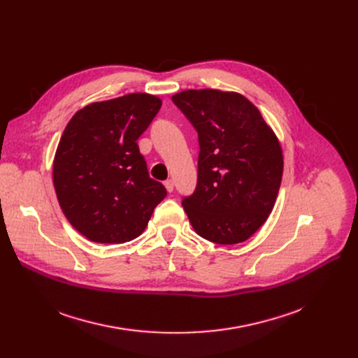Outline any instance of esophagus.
Here are the masks:
<instances>
[{
  "label": "esophagus",
  "instance_id": "obj_1",
  "mask_svg": "<svg viewBox=\"0 0 358 358\" xmlns=\"http://www.w3.org/2000/svg\"><path fill=\"white\" fill-rule=\"evenodd\" d=\"M164 185H165L166 192H169V193H171V192L174 190V182H173V180H166V181L164 182Z\"/></svg>",
  "mask_w": 358,
  "mask_h": 358
}]
</instances>
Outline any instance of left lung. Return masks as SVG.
Here are the masks:
<instances>
[{
	"instance_id": "obj_1",
	"label": "left lung",
	"mask_w": 358,
	"mask_h": 358,
	"mask_svg": "<svg viewBox=\"0 0 358 358\" xmlns=\"http://www.w3.org/2000/svg\"><path fill=\"white\" fill-rule=\"evenodd\" d=\"M174 104L199 135L197 185L181 204L201 238L234 245L268 219L283 176V150L259 110L242 94L185 90Z\"/></svg>"
}]
</instances>
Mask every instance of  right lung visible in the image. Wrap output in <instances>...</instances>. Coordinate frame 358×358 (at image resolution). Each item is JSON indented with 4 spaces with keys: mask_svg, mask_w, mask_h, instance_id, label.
<instances>
[{
    "mask_svg": "<svg viewBox=\"0 0 358 358\" xmlns=\"http://www.w3.org/2000/svg\"><path fill=\"white\" fill-rule=\"evenodd\" d=\"M146 92L126 94L78 110L53 159V185L72 227L97 243L138 238L166 196L149 177L136 141L161 108Z\"/></svg>",
    "mask_w": 358,
    "mask_h": 358,
    "instance_id": "right-lung-1",
    "label": "right lung"
}]
</instances>
